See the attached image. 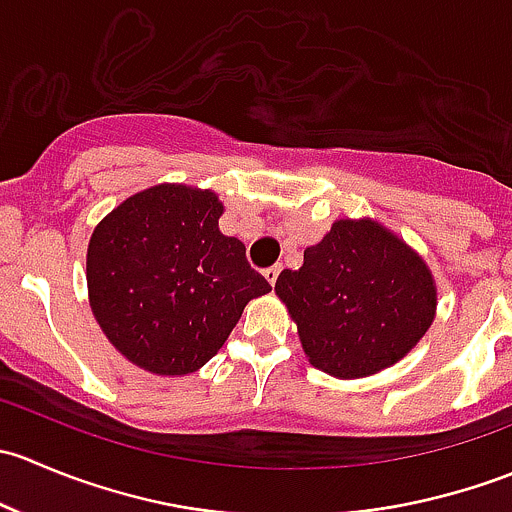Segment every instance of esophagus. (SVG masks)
Segmentation results:
<instances>
[{
	"label": "esophagus",
	"mask_w": 512,
	"mask_h": 512,
	"mask_svg": "<svg viewBox=\"0 0 512 512\" xmlns=\"http://www.w3.org/2000/svg\"><path fill=\"white\" fill-rule=\"evenodd\" d=\"M280 270H282L280 265H272V267H267V270L262 272V275H265V280L270 282V285H275V282H277V277H280Z\"/></svg>",
	"instance_id": "1"
}]
</instances>
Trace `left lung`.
I'll use <instances>...</instances> for the list:
<instances>
[{"label": "left lung", "instance_id": "left-lung-1", "mask_svg": "<svg viewBox=\"0 0 512 512\" xmlns=\"http://www.w3.org/2000/svg\"><path fill=\"white\" fill-rule=\"evenodd\" d=\"M309 364L334 379L389 369L436 319L438 289L426 260L371 218H342L275 285Z\"/></svg>", "mask_w": 512, "mask_h": 512}]
</instances>
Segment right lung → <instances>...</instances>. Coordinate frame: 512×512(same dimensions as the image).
<instances>
[{"label":"right lung","mask_w":512,"mask_h":512,"mask_svg":"<svg viewBox=\"0 0 512 512\" xmlns=\"http://www.w3.org/2000/svg\"><path fill=\"white\" fill-rule=\"evenodd\" d=\"M218 193L160 183L113 208L91 232L86 285L116 352L156 376L208 364L250 299L270 292L245 245L220 232Z\"/></svg>","instance_id":"1"}]
</instances>
